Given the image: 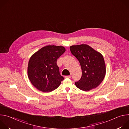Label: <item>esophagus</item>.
Segmentation results:
<instances>
[{
	"label": "esophagus",
	"mask_w": 129,
	"mask_h": 129,
	"mask_svg": "<svg viewBox=\"0 0 129 129\" xmlns=\"http://www.w3.org/2000/svg\"><path fill=\"white\" fill-rule=\"evenodd\" d=\"M71 78V76H65V78L69 79V78Z\"/></svg>",
	"instance_id": "34e87169"
}]
</instances>
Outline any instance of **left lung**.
I'll list each match as a JSON object with an SVG mask.
<instances>
[{
    "label": "left lung",
    "instance_id": "1",
    "mask_svg": "<svg viewBox=\"0 0 129 129\" xmlns=\"http://www.w3.org/2000/svg\"><path fill=\"white\" fill-rule=\"evenodd\" d=\"M71 53L79 61L82 71L81 79L75 83L80 89L88 91L97 87L106 75V65L102 54L87 44L72 45Z\"/></svg>",
    "mask_w": 129,
    "mask_h": 129
}]
</instances>
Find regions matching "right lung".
<instances>
[{
    "label": "right lung",
    "mask_w": 129,
    "mask_h": 129,
    "mask_svg": "<svg viewBox=\"0 0 129 129\" xmlns=\"http://www.w3.org/2000/svg\"><path fill=\"white\" fill-rule=\"evenodd\" d=\"M65 51L63 46L47 45L33 54L28 62L27 73L37 89L49 92L59 86L64 78L60 75L57 61Z\"/></svg>",
    "instance_id": "right-lung-1"
}]
</instances>
